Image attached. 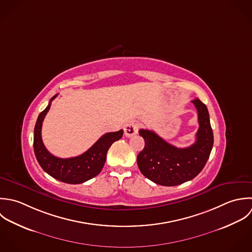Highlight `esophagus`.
<instances>
[{
    "label": "esophagus",
    "mask_w": 252,
    "mask_h": 252,
    "mask_svg": "<svg viewBox=\"0 0 252 252\" xmlns=\"http://www.w3.org/2000/svg\"><path fill=\"white\" fill-rule=\"evenodd\" d=\"M139 131V124L135 121H131L129 123H127L124 127V134L126 137H132L134 135H136Z\"/></svg>",
    "instance_id": "obj_1"
}]
</instances>
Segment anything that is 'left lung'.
Returning <instances> with one entry per match:
<instances>
[{
  "instance_id": "8db88e82",
  "label": "left lung",
  "mask_w": 252,
  "mask_h": 252,
  "mask_svg": "<svg viewBox=\"0 0 252 252\" xmlns=\"http://www.w3.org/2000/svg\"><path fill=\"white\" fill-rule=\"evenodd\" d=\"M198 115L196 140L189 148L179 149L165 142L157 133L141 129L145 148L137 157L142 174L156 184L172 187L197 176L209 158L213 147V132L206 105L198 98L191 100Z\"/></svg>"
}]
</instances>
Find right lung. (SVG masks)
<instances>
[{
    "instance_id": "add662e5",
    "label": "right lung",
    "mask_w": 252,
    "mask_h": 252,
    "mask_svg": "<svg viewBox=\"0 0 252 252\" xmlns=\"http://www.w3.org/2000/svg\"><path fill=\"white\" fill-rule=\"evenodd\" d=\"M56 96L57 94L51 98L48 106L37 118L34 129V153L40 166L53 178L67 184H81L99 174L106 160L108 149L122 138L123 130L104 134L81 156L70 158H57L48 152L41 136L44 118Z\"/></svg>"
}]
</instances>
